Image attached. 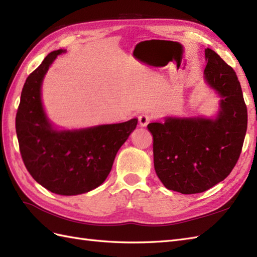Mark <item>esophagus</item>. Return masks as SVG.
<instances>
[{
	"label": "esophagus",
	"mask_w": 257,
	"mask_h": 257,
	"mask_svg": "<svg viewBox=\"0 0 257 257\" xmlns=\"http://www.w3.org/2000/svg\"><path fill=\"white\" fill-rule=\"evenodd\" d=\"M152 120V116L148 112H144L141 113L139 116V124L141 127H146L147 124H148Z\"/></svg>",
	"instance_id": "obj_1"
}]
</instances>
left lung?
<instances>
[{
    "label": "left lung",
    "instance_id": "left-lung-1",
    "mask_svg": "<svg viewBox=\"0 0 257 257\" xmlns=\"http://www.w3.org/2000/svg\"><path fill=\"white\" fill-rule=\"evenodd\" d=\"M204 78L222 98L215 119L166 118L151 122L157 176L169 190L201 193L223 181L241 155L247 108L234 69L206 48Z\"/></svg>",
    "mask_w": 257,
    "mask_h": 257
}]
</instances>
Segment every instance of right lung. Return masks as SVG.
I'll use <instances>...</instances> for the list:
<instances>
[{"label": "right lung", "instance_id": "obj_1", "mask_svg": "<svg viewBox=\"0 0 257 257\" xmlns=\"http://www.w3.org/2000/svg\"><path fill=\"white\" fill-rule=\"evenodd\" d=\"M64 50L48 54L26 78L15 118L22 159L33 179L53 193L76 195L105 181L118 150L138 119L80 130L53 128L43 108L41 87L51 64Z\"/></svg>", "mask_w": 257, "mask_h": 257}]
</instances>
